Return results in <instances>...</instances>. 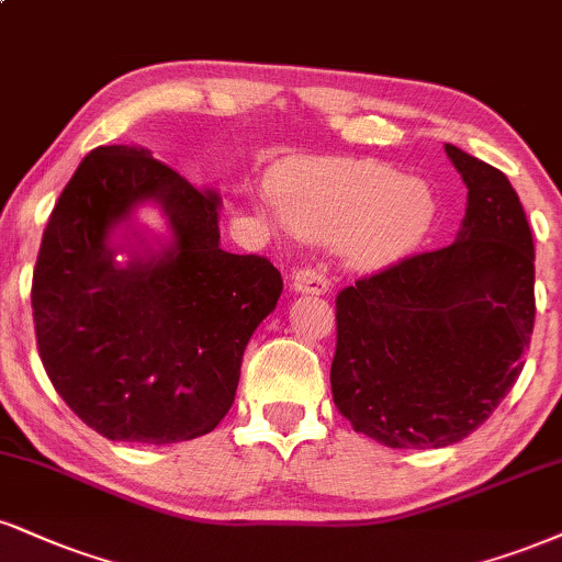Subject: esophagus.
<instances>
[{"instance_id": "34e87169", "label": "esophagus", "mask_w": 562, "mask_h": 562, "mask_svg": "<svg viewBox=\"0 0 562 562\" xmlns=\"http://www.w3.org/2000/svg\"><path fill=\"white\" fill-rule=\"evenodd\" d=\"M293 290L295 293H308V295H324L329 290V282L327 277L322 272H316V269H295L293 272Z\"/></svg>"}]
</instances>
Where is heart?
Instances as JSON below:
<instances>
[{
	"label": "heart",
	"instance_id": "heart-1",
	"mask_svg": "<svg viewBox=\"0 0 562 562\" xmlns=\"http://www.w3.org/2000/svg\"><path fill=\"white\" fill-rule=\"evenodd\" d=\"M280 222L303 238L346 243L358 259L395 261L429 238L437 195L376 159L322 157L282 167L269 182Z\"/></svg>",
	"mask_w": 562,
	"mask_h": 562
}]
</instances>
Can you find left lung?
<instances>
[{
    "label": "left lung",
    "instance_id": "1",
    "mask_svg": "<svg viewBox=\"0 0 562 562\" xmlns=\"http://www.w3.org/2000/svg\"><path fill=\"white\" fill-rule=\"evenodd\" d=\"M469 188L450 246L361 277L337 295L333 397L387 448H445L482 427L524 369L533 238L510 180L458 146Z\"/></svg>",
    "mask_w": 562,
    "mask_h": 562
}]
</instances>
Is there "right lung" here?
Masks as SVG:
<instances>
[{
  "instance_id": "obj_1",
  "label": "right lung",
  "mask_w": 562,
  "mask_h": 562,
  "mask_svg": "<svg viewBox=\"0 0 562 562\" xmlns=\"http://www.w3.org/2000/svg\"><path fill=\"white\" fill-rule=\"evenodd\" d=\"M148 200L171 222V246L112 244ZM220 206L214 188L191 186L148 148L99 146L52 209L31 285L38 356L59 397L106 439L186 442L235 401L243 350L282 277L263 256L222 251ZM120 250L132 261L120 265Z\"/></svg>"
}]
</instances>
